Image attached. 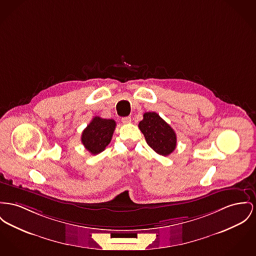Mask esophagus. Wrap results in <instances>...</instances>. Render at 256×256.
Listing matches in <instances>:
<instances>
[{
    "instance_id": "esophagus-1",
    "label": "esophagus",
    "mask_w": 256,
    "mask_h": 256,
    "mask_svg": "<svg viewBox=\"0 0 256 256\" xmlns=\"http://www.w3.org/2000/svg\"><path fill=\"white\" fill-rule=\"evenodd\" d=\"M121 121L124 123V124H129L131 123V118L130 116H126V118H122Z\"/></svg>"
}]
</instances>
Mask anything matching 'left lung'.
Returning <instances> with one entry per match:
<instances>
[{
    "label": "left lung",
    "instance_id": "8db88e82",
    "mask_svg": "<svg viewBox=\"0 0 256 256\" xmlns=\"http://www.w3.org/2000/svg\"><path fill=\"white\" fill-rule=\"evenodd\" d=\"M138 128L146 138L148 144L156 154L168 156L176 146V135L170 125L156 112L144 114V120Z\"/></svg>",
    "mask_w": 256,
    "mask_h": 256
}]
</instances>
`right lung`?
Segmentation results:
<instances>
[{
    "label": "right lung",
    "mask_w": 256,
    "mask_h": 256,
    "mask_svg": "<svg viewBox=\"0 0 256 256\" xmlns=\"http://www.w3.org/2000/svg\"><path fill=\"white\" fill-rule=\"evenodd\" d=\"M116 126V123L114 120L95 116L84 130L82 142L90 154H99L110 142Z\"/></svg>",
    "instance_id": "right-lung-1"
}]
</instances>
